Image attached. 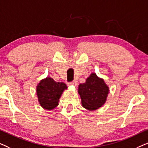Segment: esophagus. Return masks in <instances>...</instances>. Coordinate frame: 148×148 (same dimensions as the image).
I'll return each mask as SVG.
<instances>
[{
  "mask_svg": "<svg viewBox=\"0 0 148 148\" xmlns=\"http://www.w3.org/2000/svg\"><path fill=\"white\" fill-rule=\"evenodd\" d=\"M69 86H71V85H72V86H77V82L76 81H74V82H73L71 83H69Z\"/></svg>",
  "mask_w": 148,
  "mask_h": 148,
  "instance_id": "34e87169",
  "label": "esophagus"
}]
</instances>
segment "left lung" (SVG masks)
Segmentation results:
<instances>
[{
    "label": "left lung",
    "mask_w": 148,
    "mask_h": 148,
    "mask_svg": "<svg viewBox=\"0 0 148 148\" xmlns=\"http://www.w3.org/2000/svg\"><path fill=\"white\" fill-rule=\"evenodd\" d=\"M78 94L83 107L88 110L94 111L105 104L109 94V87L104 79L92 73L86 82L79 85Z\"/></svg>",
    "instance_id": "left-lung-1"
}]
</instances>
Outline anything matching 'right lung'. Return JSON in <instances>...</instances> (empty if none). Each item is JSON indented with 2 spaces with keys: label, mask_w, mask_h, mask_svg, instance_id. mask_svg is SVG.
<instances>
[{
  "label": "right lung",
  "mask_w": 148,
  "mask_h": 148,
  "mask_svg": "<svg viewBox=\"0 0 148 148\" xmlns=\"http://www.w3.org/2000/svg\"><path fill=\"white\" fill-rule=\"evenodd\" d=\"M67 89L63 82H56L48 76L42 79L36 86V94L40 106L45 110H52L58 105L60 96Z\"/></svg>",
  "instance_id": "add662e5"
}]
</instances>
